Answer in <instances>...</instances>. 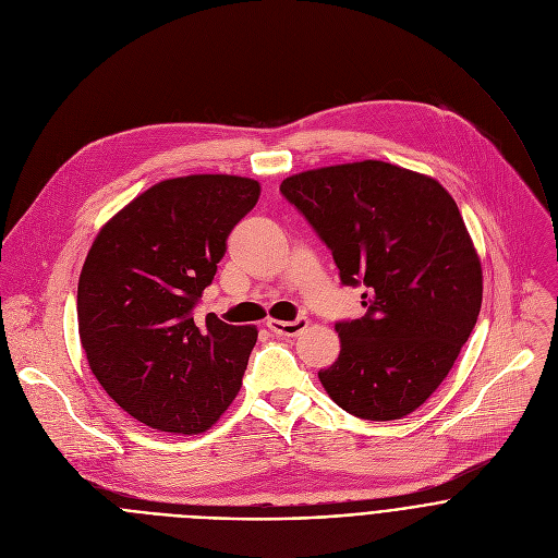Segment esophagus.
Returning <instances> with one entry per match:
<instances>
[{
	"label": "esophagus",
	"instance_id": "esophagus-1",
	"mask_svg": "<svg viewBox=\"0 0 558 558\" xmlns=\"http://www.w3.org/2000/svg\"><path fill=\"white\" fill-rule=\"evenodd\" d=\"M267 327L276 336L295 338L298 333H302L308 327V320H306V317H295L293 323H284V320H274V317H271V320H267Z\"/></svg>",
	"mask_w": 558,
	"mask_h": 558
}]
</instances>
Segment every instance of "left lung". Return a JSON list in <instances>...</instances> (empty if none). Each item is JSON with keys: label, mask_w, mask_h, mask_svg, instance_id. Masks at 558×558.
<instances>
[{"label": "left lung", "mask_w": 558, "mask_h": 558, "mask_svg": "<svg viewBox=\"0 0 558 558\" xmlns=\"http://www.w3.org/2000/svg\"><path fill=\"white\" fill-rule=\"evenodd\" d=\"M282 196L331 250L347 287H364L357 320L336 323L342 349L317 373L347 413L400 420L446 379L482 308V263L452 196L430 177L384 161L289 177Z\"/></svg>", "instance_id": "1"}]
</instances>
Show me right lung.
Returning <instances> with one entry per match:
<instances>
[{
	"label": "right lung",
	"instance_id": "add662e5",
	"mask_svg": "<svg viewBox=\"0 0 558 558\" xmlns=\"http://www.w3.org/2000/svg\"><path fill=\"white\" fill-rule=\"evenodd\" d=\"M258 196L245 177L161 181L95 238L76 289L78 338L104 390L136 422L198 435L241 390L258 329L214 313L198 320L194 308Z\"/></svg>",
	"mask_w": 558,
	"mask_h": 558
}]
</instances>
